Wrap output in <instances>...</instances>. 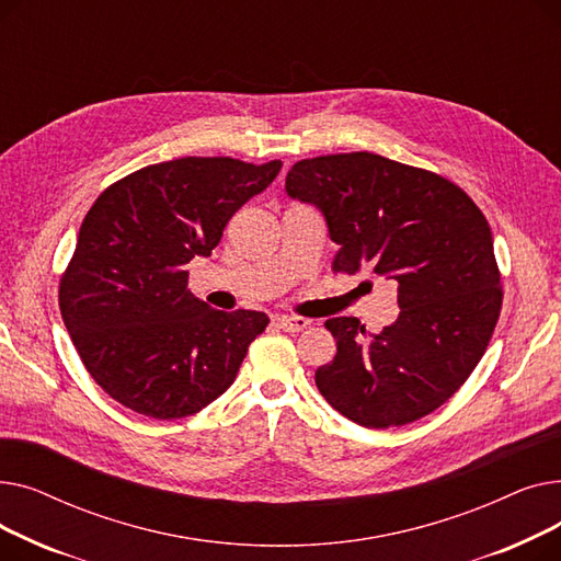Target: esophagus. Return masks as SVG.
I'll return each instance as SVG.
<instances>
[{
    "label": "esophagus",
    "instance_id": "esophagus-1",
    "mask_svg": "<svg viewBox=\"0 0 561 561\" xmlns=\"http://www.w3.org/2000/svg\"><path fill=\"white\" fill-rule=\"evenodd\" d=\"M277 322H279V328L284 332H290V334L302 332V330H307L311 325V320L298 318V316H282V318H277Z\"/></svg>",
    "mask_w": 561,
    "mask_h": 561
}]
</instances>
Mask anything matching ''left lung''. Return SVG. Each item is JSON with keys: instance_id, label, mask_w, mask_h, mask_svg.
<instances>
[{"instance_id": "left-lung-1", "label": "left lung", "mask_w": 561, "mask_h": 561, "mask_svg": "<svg viewBox=\"0 0 561 561\" xmlns=\"http://www.w3.org/2000/svg\"><path fill=\"white\" fill-rule=\"evenodd\" d=\"M286 193L325 218L334 271L398 288V320L370 341L357 318L325 322L336 357L316 370L318 391L373 430L432 414L482 359L503 307L486 218L444 176L370 152L298 161Z\"/></svg>"}]
</instances>
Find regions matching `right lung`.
I'll use <instances>...</instances> for the list:
<instances>
[{
  "instance_id": "right-lung-1",
  "label": "right lung",
  "mask_w": 561,
  "mask_h": 561,
  "mask_svg": "<svg viewBox=\"0 0 561 561\" xmlns=\"http://www.w3.org/2000/svg\"><path fill=\"white\" fill-rule=\"evenodd\" d=\"M282 161L184 157L131 172L85 214L58 305L85 370L121 404L174 421L236 379L263 311H218L188 290L186 263L209 256Z\"/></svg>"
}]
</instances>
